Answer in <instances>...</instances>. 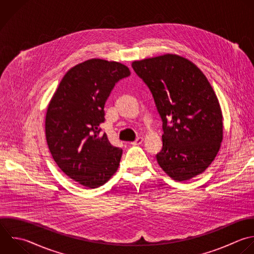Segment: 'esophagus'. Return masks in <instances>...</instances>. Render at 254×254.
I'll return each instance as SVG.
<instances>
[{"label": "esophagus", "instance_id": "obj_1", "mask_svg": "<svg viewBox=\"0 0 254 254\" xmlns=\"http://www.w3.org/2000/svg\"><path fill=\"white\" fill-rule=\"evenodd\" d=\"M143 141H144V138H143V137H138V138H137L134 142H132L131 144L134 145V146H135V145H140V144L143 143Z\"/></svg>", "mask_w": 254, "mask_h": 254}]
</instances>
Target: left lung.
Returning a JSON list of instances; mask_svg holds the SVG:
<instances>
[{"label":"left lung","mask_w":254,"mask_h":254,"mask_svg":"<svg viewBox=\"0 0 254 254\" xmlns=\"http://www.w3.org/2000/svg\"><path fill=\"white\" fill-rule=\"evenodd\" d=\"M132 67L149 87L163 122L159 166L180 182L201 174L222 141V114L208 80L195 64L176 55L137 61Z\"/></svg>","instance_id":"8db88e82"}]
</instances>
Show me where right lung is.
Masks as SVG:
<instances>
[{
	"label": "right lung",
	"instance_id": "add662e5",
	"mask_svg": "<svg viewBox=\"0 0 254 254\" xmlns=\"http://www.w3.org/2000/svg\"><path fill=\"white\" fill-rule=\"evenodd\" d=\"M129 75L122 64L86 61L65 73L49 104L46 136L51 154L66 176L89 189L104 185L119 167L122 149L100 133V124L112 89Z\"/></svg>",
	"mask_w": 254,
	"mask_h": 254
}]
</instances>
